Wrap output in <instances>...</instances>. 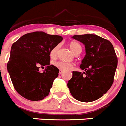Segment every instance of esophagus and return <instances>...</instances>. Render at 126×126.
<instances>
[{"label": "esophagus", "mask_w": 126, "mask_h": 126, "mask_svg": "<svg viewBox=\"0 0 126 126\" xmlns=\"http://www.w3.org/2000/svg\"><path fill=\"white\" fill-rule=\"evenodd\" d=\"M63 72H64V71L62 70V69H60V70H59V74H60V75H62V74L63 73Z\"/></svg>", "instance_id": "1"}]
</instances>
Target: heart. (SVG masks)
Instances as JSON below:
<instances>
[{"mask_svg": "<svg viewBox=\"0 0 126 126\" xmlns=\"http://www.w3.org/2000/svg\"><path fill=\"white\" fill-rule=\"evenodd\" d=\"M69 47L71 48V50H72V51L74 53H76L79 52V51H81V45L77 41H71L69 43ZM58 49H59V47L57 46V47H54L53 48L51 51H50V57L51 58L55 57L56 55H57V53ZM55 65L59 68L60 69H62V70H69L71 69L72 67V64L70 63H68V62H55Z\"/></svg>", "mask_w": 126, "mask_h": 126, "instance_id": "b5f03b06", "label": "heart"}]
</instances>
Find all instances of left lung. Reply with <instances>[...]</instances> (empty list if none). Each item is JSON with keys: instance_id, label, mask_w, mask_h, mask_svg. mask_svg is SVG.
Wrapping results in <instances>:
<instances>
[{"instance_id": "1", "label": "left lung", "mask_w": 126, "mask_h": 126, "mask_svg": "<svg viewBox=\"0 0 126 126\" xmlns=\"http://www.w3.org/2000/svg\"><path fill=\"white\" fill-rule=\"evenodd\" d=\"M72 37L85 45L86 54L79 66L85 72H73L67 87L76 100L94 101L106 94L113 84L118 63L114 48L109 41L95 34Z\"/></svg>"}]
</instances>
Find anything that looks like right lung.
Returning <instances> with one entry per match:
<instances>
[{
    "label": "right lung",
    "mask_w": 126,
    "mask_h": 126,
    "mask_svg": "<svg viewBox=\"0 0 126 126\" xmlns=\"http://www.w3.org/2000/svg\"><path fill=\"white\" fill-rule=\"evenodd\" d=\"M63 38L44 32L25 34L11 47L7 71L15 90L27 99L40 101L49 94L59 70L50 65V51ZM39 65L46 66L43 73Z\"/></svg>",
    "instance_id": "obj_1"
}]
</instances>
